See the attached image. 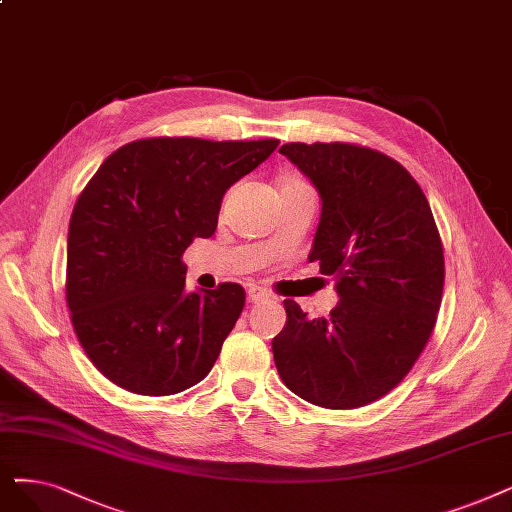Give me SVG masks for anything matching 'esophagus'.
I'll list each match as a JSON object with an SVG mask.
<instances>
[{
    "label": "esophagus",
    "instance_id": "34e87169",
    "mask_svg": "<svg viewBox=\"0 0 512 512\" xmlns=\"http://www.w3.org/2000/svg\"><path fill=\"white\" fill-rule=\"evenodd\" d=\"M248 300L254 302V304H258V302L269 300V294L264 292L262 288H250V290H248Z\"/></svg>",
    "mask_w": 512,
    "mask_h": 512
}]
</instances>
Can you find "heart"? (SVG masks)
<instances>
[{
    "label": "heart",
    "instance_id": "1",
    "mask_svg": "<svg viewBox=\"0 0 512 512\" xmlns=\"http://www.w3.org/2000/svg\"><path fill=\"white\" fill-rule=\"evenodd\" d=\"M304 187H309V185H306V182H304L302 178L292 176V178H288V180L283 182V187H281V189H304Z\"/></svg>",
    "mask_w": 512,
    "mask_h": 512
}]
</instances>
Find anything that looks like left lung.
<instances>
[{
	"instance_id": "obj_1",
	"label": "left lung",
	"mask_w": 512,
	"mask_h": 512,
	"mask_svg": "<svg viewBox=\"0 0 512 512\" xmlns=\"http://www.w3.org/2000/svg\"><path fill=\"white\" fill-rule=\"evenodd\" d=\"M311 178L323 208L311 262L336 279L340 302L306 317L285 300L273 338L283 384L327 410L372 403L410 374L443 296V243L431 206L399 161L353 142H288L279 149Z\"/></svg>"
}]
</instances>
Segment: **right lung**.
I'll list each match as a JSON object with an SVG mask.
<instances>
[{"label":"right lung","mask_w":512,"mask_h":512,"mask_svg":"<svg viewBox=\"0 0 512 512\" xmlns=\"http://www.w3.org/2000/svg\"><path fill=\"white\" fill-rule=\"evenodd\" d=\"M279 145L264 140L140 138L111 153L77 197L65 294L81 349L136 395L166 397L210 374L245 290L185 292L182 254L216 231L220 201Z\"/></svg>","instance_id":"right-lung-1"}]
</instances>
